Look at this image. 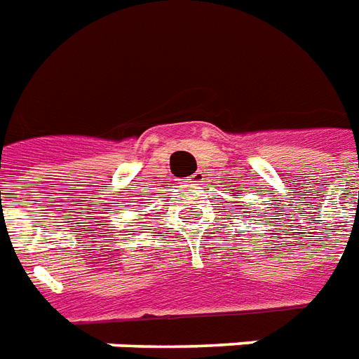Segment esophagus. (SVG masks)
<instances>
[{
    "instance_id": "esophagus-1",
    "label": "esophagus",
    "mask_w": 359,
    "mask_h": 359,
    "mask_svg": "<svg viewBox=\"0 0 359 359\" xmlns=\"http://www.w3.org/2000/svg\"><path fill=\"white\" fill-rule=\"evenodd\" d=\"M202 182H204V174H202V172H195V174L187 180V183H191V185H198V183Z\"/></svg>"
}]
</instances>
